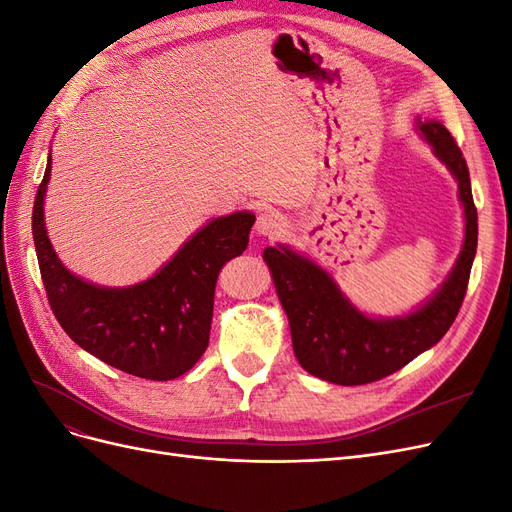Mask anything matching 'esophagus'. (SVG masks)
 <instances>
[{"instance_id": "1", "label": "esophagus", "mask_w": 512, "mask_h": 512, "mask_svg": "<svg viewBox=\"0 0 512 512\" xmlns=\"http://www.w3.org/2000/svg\"><path fill=\"white\" fill-rule=\"evenodd\" d=\"M254 228H256V235H260V237L277 239V237H282L284 232H286L288 222H286V218H284L280 211H275V209L269 207V209H262L258 213V220H256Z\"/></svg>"}]
</instances>
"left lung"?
Masks as SVG:
<instances>
[{
  "label": "left lung",
  "mask_w": 512,
  "mask_h": 512,
  "mask_svg": "<svg viewBox=\"0 0 512 512\" xmlns=\"http://www.w3.org/2000/svg\"><path fill=\"white\" fill-rule=\"evenodd\" d=\"M416 130L455 177L466 220V237L455 267L425 303L406 316H367L314 260L282 243L262 254L288 316L294 356L307 374L320 380L356 386L395 374L440 342L466 297L478 241L468 164L440 121L416 119Z\"/></svg>",
  "instance_id": "1"
}]
</instances>
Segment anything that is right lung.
Here are the masks:
<instances>
[{
	"instance_id": "obj_1",
	"label": "right lung",
	"mask_w": 512,
	"mask_h": 512,
	"mask_svg": "<svg viewBox=\"0 0 512 512\" xmlns=\"http://www.w3.org/2000/svg\"><path fill=\"white\" fill-rule=\"evenodd\" d=\"M51 156L36 194L32 232L51 309L74 344L126 374L173 380L209 346L220 269L243 254L256 222L252 211L222 215L198 228L149 280L108 288L64 267L44 226Z\"/></svg>"
}]
</instances>
